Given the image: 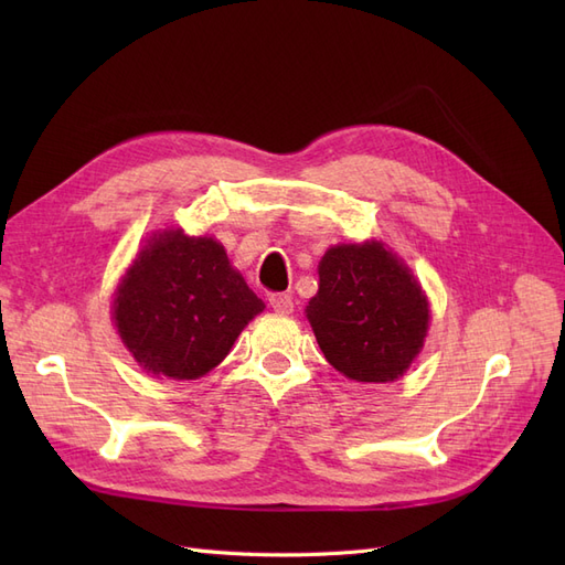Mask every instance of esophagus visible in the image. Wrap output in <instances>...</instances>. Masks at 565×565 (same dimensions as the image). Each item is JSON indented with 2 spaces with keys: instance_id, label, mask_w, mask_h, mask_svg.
I'll list each match as a JSON object with an SVG mask.
<instances>
[{
  "instance_id": "1",
  "label": "esophagus",
  "mask_w": 565,
  "mask_h": 565,
  "mask_svg": "<svg viewBox=\"0 0 565 565\" xmlns=\"http://www.w3.org/2000/svg\"><path fill=\"white\" fill-rule=\"evenodd\" d=\"M268 303L273 306V311H278V313H292V311H295V301H292V297H289V295H282V292L270 295V297H268Z\"/></svg>"
}]
</instances>
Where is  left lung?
I'll use <instances>...</instances> for the list:
<instances>
[{
	"label": "left lung",
	"mask_w": 565,
	"mask_h": 565,
	"mask_svg": "<svg viewBox=\"0 0 565 565\" xmlns=\"http://www.w3.org/2000/svg\"><path fill=\"white\" fill-rule=\"evenodd\" d=\"M318 276L306 316L328 363L355 382L398 380L429 330V303L407 266L382 243L339 245Z\"/></svg>",
	"instance_id": "obj_1"
}]
</instances>
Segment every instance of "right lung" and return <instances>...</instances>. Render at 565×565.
I'll return each instance as SVG.
<instances>
[{"instance_id": "add662e5", "label": "right lung", "mask_w": 565, "mask_h": 565, "mask_svg": "<svg viewBox=\"0 0 565 565\" xmlns=\"http://www.w3.org/2000/svg\"><path fill=\"white\" fill-rule=\"evenodd\" d=\"M264 311L212 237L169 231L136 256L117 289L115 324L152 374L198 380L228 355L245 324Z\"/></svg>"}]
</instances>
